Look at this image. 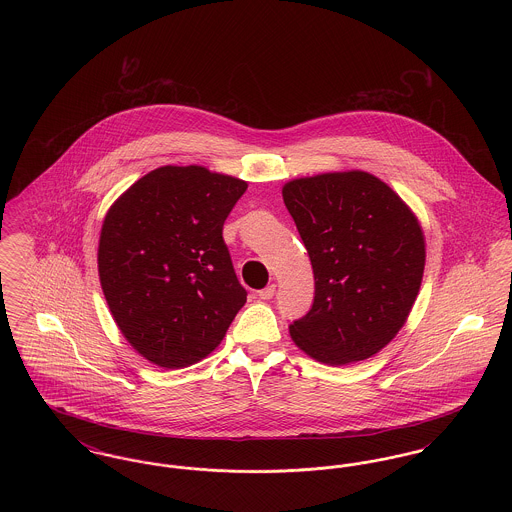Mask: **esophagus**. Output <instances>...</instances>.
<instances>
[{
    "instance_id": "1",
    "label": "esophagus",
    "mask_w": 512,
    "mask_h": 512,
    "mask_svg": "<svg viewBox=\"0 0 512 512\" xmlns=\"http://www.w3.org/2000/svg\"><path fill=\"white\" fill-rule=\"evenodd\" d=\"M274 293H276V286H274V284H270V286H267L265 290H261V292H259V297L267 301V299H272V297H274Z\"/></svg>"
}]
</instances>
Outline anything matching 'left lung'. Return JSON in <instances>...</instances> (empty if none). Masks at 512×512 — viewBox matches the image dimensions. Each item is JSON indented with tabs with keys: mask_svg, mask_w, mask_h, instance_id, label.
I'll use <instances>...</instances> for the list:
<instances>
[{
	"mask_svg": "<svg viewBox=\"0 0 512 512\" xmlns=\"http://www.w3.org/2000/svg\"><path fill=\"white\" fill-rule=\"evenodd\" d=\"M282 197L315 274L313 307L290 324L293 343L324 365L376 355L422 284L426 242L413 209L365 171L293 178Z\"/></svg>",
	"mask_w": 512,
	"mask_h": 512,
	"instance_id": "left-lung-1",
	"label": "left lung"
}]
</instances>
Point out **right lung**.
Masks as SVG:
<instances>
[{
  "mask_svg": "<svg viewBox=\"0 0 512 512\" xmlns=\"http://www.w3.org/2000/svg\"><path fill=\"white\" fill-rule=\"evenodd\" d=\"M245 190V180L201 165H165L109 207L99 234L101 290L122 336L149 363H199L244 307L222 224Z\"/></svg>",
  "mask_w": 512,
  "mask_h": 512,
  "instance_id": "right-lung-1",
  "label": "right lung"
}]
</instances>
